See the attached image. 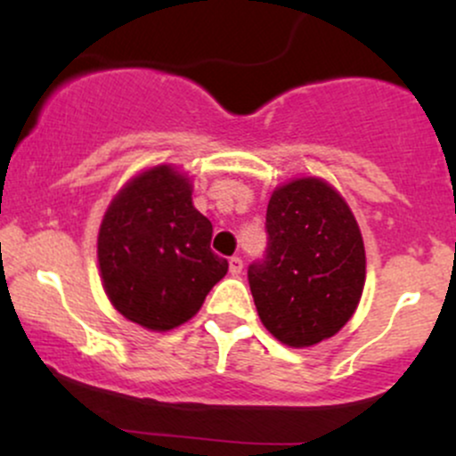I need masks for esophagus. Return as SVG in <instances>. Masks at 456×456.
Instances as JSON below:
<instances>
[{"instance_id":"34e87169","label":"esophagus","mask_w":456,"mask_h":456,"mask_svg":"<svg viewBox=\"0 0 456 456\" xmlns=\"http://www.w3.org/2000/svg\"><path fill=\"white\" fill-rule=\"evenodd\" d=\"M242 268H244L242 259H240V257H232V259H229V272H232V276H240V274H242Z\"/></svg>"}]
</instances>
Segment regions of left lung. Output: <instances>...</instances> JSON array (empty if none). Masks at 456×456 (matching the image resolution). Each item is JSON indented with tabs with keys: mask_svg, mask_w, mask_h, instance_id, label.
<instances>
[{
	"mask_svg": "<svg viewBox=\"0 0 456 456\" xmlns=\"http://www.w3.org/2000/svg\"><path fill=\"white\" fill-rule=\"evenodd\" d=\"M265 259L248 268L250 294L272 337L311 347L334 337L362 297L366 255L354 212L322 177L272 192Z\"/></svg>",
	"mask_w": 456,
	"mask_h": 456,
	"instance_id": "obj_1",
	"label": "left lung"
}]
</instances>
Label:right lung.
Wrapping results in <instances>:
<instances>
[{"mask_svg":"<svg viewBox=\"0 0 456 456\" xmlns=\"http://www.w3.org/2000/svg\"><path fill=\"white\" fill-rule=\"evenodd\" d=\"M212 223L192 206V182L174 165L141 171L119 188L98 232L104 294L130 322L167 332L195 317L227 274L210 248Z\"/></svg>","mask_w":456,"mask_h":456,"instance_id":"add662e5","label":"right lung"}]
</instances>
